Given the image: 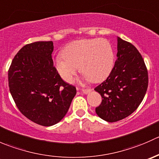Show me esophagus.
I'll return each instance as SVG.
<instances>
[{"mask_svg": "<svg viewBox=\"0 0 159 159\" xmlns=\"http://www.w3.org/2000/svg\"><path fill=\"white\" fill-rule=\"evenodd\" d=\"M91 91V89H82V92L84 93V94H89V93H90Z\"/></svg>", "mask_w": 159, "mask_h": 159, "instance_id": "1", "label": "esophagus"}]
</instances>
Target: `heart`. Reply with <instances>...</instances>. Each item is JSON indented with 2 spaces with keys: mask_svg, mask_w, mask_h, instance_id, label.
<instances>
[{
  "mask_svg": "<svg viewBox=\"0 0 159 159\" xmlns=\"http://www.w3.org/2000/svg\"><path fill=\"white\" fill-rule=\"evenodd\" d=\"M62 57L54 61L55 69L68 83L73 82L78 69L92 82H100L110 74L114 65V52L104 38L81 39L65 47Z\"/></svg>",
  "mask_w": 159,
  "mask_h": 159,
  "instance_id": "obj_1",
  "label": "heart"
}]
</instances>
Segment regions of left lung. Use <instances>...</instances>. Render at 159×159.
<instances>
[{"instance_id":"8db88e82","label":"left lung","mask_w":159,"mask_h":159,"mask_svg":"<svg viewBox=\"0 0 159 159\" xmlns=\"http://www.w3.org/2000/svg\"><path fill=\"white\" fill-rule=\"evenodd\" d=\"M148 84L146 65L138 49L118 38L117 60L109 76L94 89L102 96L96 114L115 122L129 116L143 100Z\"/></svg>"}]
</instances>
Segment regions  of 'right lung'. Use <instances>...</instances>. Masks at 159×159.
Masks as SVG:
<instances>
[{
	"label": "right lung",
	"mask_w": 159,
	"mask_h": 159,
	"mask_svg": "<svg viewBox=\"0 0 159 159\" xmlns=\"http://www.w3.org/2000/svg\"><path fill=\"white\" fill-rule=\"evenodd\" d=\"M52 41L24 46L8 70L10 92L27 118L42 126L57 124L68 112L76 88L62 80L54 66Z\"/></svg>",
	"instance_id": "add662e5"
}]
</instances>
